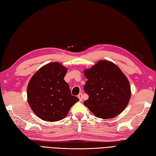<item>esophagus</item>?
<instances>
[{
	"label": "esophagus",
	"instance_id": "esophagus-1",
	"mask_svg": "<svg viewBox=\"0 0 156 156\" xmlns=\"http://www.w3.org/2000/svg\"><path fill=\"white\" fill-rule=\"evenodd\" d=\"M78 98H79L80 101H82V93H80V94L78 95Z\"/></svg>",
	"mask_w": 156,
	"mask_h": 156
}]
</instances>
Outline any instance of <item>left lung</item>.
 <instances>
[{
    "label": "left lung",
    "mask_w": 156,
    "mask_h": 156,
    "mask_svg": "<svg viewBox=\"0 0 156 156\" xmlns=\"http://www.w3.org/2000/svg\"><path fill=\"white\" fill-rule=\"evenodd\" d=\"M87 80L83 86L89 98L83 105L95 117L113 118L126 108L131 91L129 80L119 68L107 61H99L84 71Z\"/></svg>",
    "instance_id": "8db88e82"
}]
</instances>
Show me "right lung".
Masks as SVG:
<instances>
[{
    "mask_svg": "<svg viewBox=\"0 0 156 156\" xmlns=\"http://www.w3.org/2000/svg\"><path fill=\"white\" fill-rule=\"evenodd\" d=\"M67 69L55 62L41 67L31 78L27 88V101L34 113L44 121L65 118L79 99L72 95L64 78Z\"/></svg>",
    "mask_w": 156,
    "mask_h": 156,
    "instance_id": "obj_1",
    "label": "right lung"
}]
</instances>
